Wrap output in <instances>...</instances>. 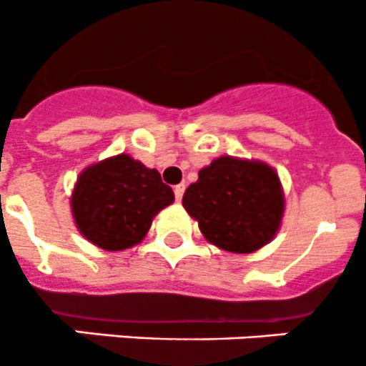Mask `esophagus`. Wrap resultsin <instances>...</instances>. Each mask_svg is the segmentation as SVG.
Here are the masks:
<instances>
[{
    "mask_svg": "<svg viewBox=\"0 0 366 366\" xmlns=\"http://www.w3.org/2000/svg\"><path fill=\"white\" fill-rule=\"evenodd\" d=\"M183 194H184V184H183V183L176 184V187H174V197H176V201H178V202L182 201Z\"/></svg>",
    "mask_w": 366,
    "mask_h": 366,
    "instance_id": "1",
    "label": "esophagus"
}]
</instances>
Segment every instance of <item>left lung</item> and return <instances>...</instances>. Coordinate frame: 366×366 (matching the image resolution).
Returning <instances> with one entry per match:
<instances>
[{
  "instance_id": "8db88e82",
  "label": "left lung",
  "mask_w": 366,
  "mask_h": 366,
  "mask_svg": "<svg viewBox=\"0 0 366 366\" xmlns=\"http://www.w3.org/2000/svg\"><path fill=\"white\" fill-rule=\"evenodd\" d=\"M183 206L208 242L224 251L252 252L280 229L285 197L276 171L262 162L220 157L199 171Z\"/></svg>"
}]
</instances>
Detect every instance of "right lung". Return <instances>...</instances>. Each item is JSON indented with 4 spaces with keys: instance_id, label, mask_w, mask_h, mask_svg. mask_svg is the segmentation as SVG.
<instances>
[{
    "instance_id": "right-lung-1",
    "label": "right lung",
    "mask_w": 366,
    "mask_h": 366,
    "mask_svg": "<svg viewBox=\"0 0 366 366\" xmlns=\"http://www.w3.org/2000/svg\"><path fill=\"white\" fill-rule=\"evenodd\" d=\"M172 201L174 192L157 169L119 154L79 174L71 206L86 240L104 251H122L139 244L153 217Z\"/></svg>"
}]
</instances>
